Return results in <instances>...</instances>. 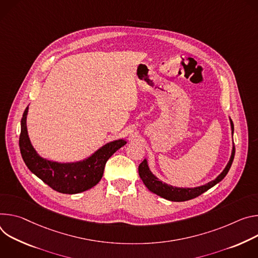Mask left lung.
Segmentation results:
<instances>
[{
    "label": "left lung",
    "instance_id": "obj_1",
    "mask_svg": "<svg viewBox=\"0 0 258 258\" xmlns=\"http://www.w3.org/2000/svg\"><path fill=\"white\" fill-rule=\"evenodd\" d=\"M230 123H231L232 135H233L234 134V124L231 119H230ZM234 157H235V146H233L230 161L227 162L225 168L222 170V172L214 180H211L208 183H205V184L200 185V186H196V187H179V186H174V185L168 184L166 182H163L152 172L150 167H149V163H148L147 159H145L140 163V165L138 167V173H139V176H140L142 182L145 183V185L152 192H154L166 200H169V201L183 202V201H187V200L194 199L200 195H202L203 192H205L206 190H208L209 188H211L212 186L217 184L219 181H221L227 174L228 170H230V168L233 164V161H234Z\"/></svg>",
    "mask_w": 258,
    "mask_h": 258
}]
</instances>
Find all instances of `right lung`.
<instances>
[{"mask_svg":"<svg viewBox=\"0 0 258 258\" xmlns=\"http://www.w3.org/2000/svg\"><path fill=\"white\" fill-rule=\"evenodd\" d=\"M28 106L21 119L19 148L21 157L32 172L54 190L62 194H79L96 185L102 175L106 161L127 144L125 139L112 140L100 147L89 157L77 162L60 163L42 158L28 137L26 118Z\"/></svg>","mask_w":258,"mask_h":258,"instance_id":"obj_1","label":"right lung"}]
</instances>
